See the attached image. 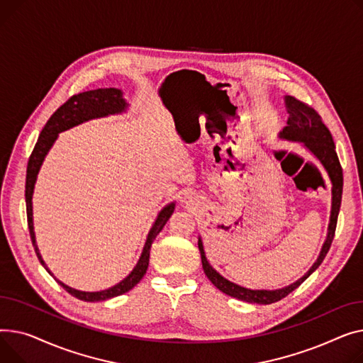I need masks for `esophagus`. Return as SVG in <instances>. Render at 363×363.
Returning <instances> with one entry per match:
<instances>
[{"mask_svg": "<svg viewBox=\"0 0 363 363\" xmlns=\"http://www.w3.org/2000/svg\"><path fill=\"white\" fill-rule=\"evenodd\" d=\"M187 199V203H190L191 202V198H186Z\"/></svg>", "mask_w": 363, "mask_h": 363, "instance_id": "esophagus-1", "label": "esophagus"}]
</instances>
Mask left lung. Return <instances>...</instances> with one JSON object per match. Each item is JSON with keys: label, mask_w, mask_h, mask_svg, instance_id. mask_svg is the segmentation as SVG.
<instances>
[{"label": "left lung", "mask_w": 363, "mask_h": 363, "mask_svg": "<svg viewBox=\"0 0 363 363\" xmlns=\"http://www.w3.org/2000/svg\"><path fill=\"white\" fill-rule=\"evenodd\" d=\"M284 105H286V111L289 114V118H287V124L279 133V139L287 140V142L302 143L306 151H309L319 161V164L324 167L325 173L328 174L330 183H331L330 223H328L325 242H324L321 250H319V255H318L316 261L313 262V265L308 269V272L303 277H301L299 280L283 287V289H277V290H264V289L253 290V289H246L243 286H239L236 283L227 280L225 277H223L206 259V255L203 250V242L199 236L198 247L201 252L202 268H203L205 275L208 277V280L223 293H225L231 297H236V299L247 302V303L269 305V303L281 301L283 297H286L294 289L299 287L308 279V277L319 265H321V262L324 261L325 255L328 253L330 246L333 243L338 211H340V205H342L343 172H342V167H340L338 157L335 154L333 136H331L330 130L327 129V125L323 123L321 117L318 116V113L313 108H311V106H308L306 104H303L301 101H297L293 96L286 95Z\"/></svg>", "instance_id": "8db88e82"}]
</instances>
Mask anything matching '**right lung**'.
<instances>
[{
  "label": "right lung",
  "mask_w": 363,
  "mask_h": 363,
  "mask_svg": "<svg viewBox=\"0 0 363 363\" xmlns=\"http://www.w3.org/2000/svg\"><path fill=\"white\" fill-rule=\"evenodd\" d=\"M129 110V104L124 99L123 96V91L117 89V88H101V89H95V91H88V92H82L77 94L74 96H72L66 104L61 105L60 108L51 116V118L47 121L45 127L42 129L38 142L33 147V152L29 158L28 162V172H26V190H25V198H26V212H28V225H29V231H30V239H32V245L35 247L36 257L39 259V262L42 264L52 277L54 274L50 271V268L47 267L45 261L42 259L40 252L38 249L36 245V238H35V228H33V205H32V198H33V190H35V184L38 180V174L39 169L44 164L50 149L52 147V145L55 143V140L58 139V135L61 132H66L69 129H73V127L86 123L89 120H95V118H104L108 116H117V114H123ZM176 208V202H169L167 203L160 212L158 216L147 233L146 242L143 245L140 258L138 261V264L135 265V268L132 269V272L123 279L120 283H117L116 286L105 289L101 291H82L77 289H73L67 284H64L62 281H60L58 279L57 283L66 289V291H69L72 296L77 297L80 301L84 302H101V301H108L111 297L124 294L129 290H132L140 280L142 277L146 274L147 265H149V252H151V246L152 242L155 240V238L160 234V231L164 228L165 223L168 221V218L173 216Z\"/></svg>",
  "instance_id": "right-lung-1"
}]
</instances>
